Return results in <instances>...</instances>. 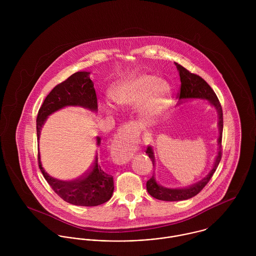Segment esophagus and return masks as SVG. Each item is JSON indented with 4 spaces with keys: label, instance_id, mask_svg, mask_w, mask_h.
Instances as JSON below:
<instances>
[{
    "label": "esophagus",
    "instance_id": "34e87169",
    "mask_svg": "<svg viewBox=\"0 0 256 256\" xmlns=\"http://www.w3.org/2000/svg\"><path fill=\"white\" fill-rule=\"evenodd\" d=\"M134 132V127L125 125L115 136L111 146V156L115 164H124L130 160L135 150Z\"/></svg>",
    "mask_w": 256,
    "mask_h": 256
}]
</instances>
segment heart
<instances>
[{
  "label": "heart",
  "instance_id": "obj_1",
  "mask_svg": "<svg viewBox=\"0 0 256 256\" xmlns=\"http://www.w3.org/2000/svg\"><path fill=\"white\" fill-rule=\"evenodd\" d=\"M170 96V86L164 80L152 74H137L120 82L111 90V98L121 108H134L142 102V112L154 116L164 110ZM106 113L113 108L110 104L104 106Z\"/></svg>",
  "mask_w": 256,
  "mask_h": 256
}]
</instances>
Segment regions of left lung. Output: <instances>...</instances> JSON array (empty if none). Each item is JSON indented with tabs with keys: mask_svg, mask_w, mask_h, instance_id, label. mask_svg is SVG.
<instances>
[{
	"mask_svg": "<svg viewBox=\"0 0 256 256\" xmlns=\"http://www.w3.org/2000/svg\"><path fill=\"white\" fill-rule=\"evenodd\" d=\"M176 66L178 71L180 72V92L178 94L180 102H182L184 100H192V98H200V100H206L210 104L211 106H213L217 110L218 113V128H219V138H218V152L213 164L212 170L209 172V174L202 178L200 182L194 183L190 186L183 187V188H168L164 187L156 182L154 174L146 182V190L150 196H152L156 199L162 200V201H182L189 198L194 197L197 195L209 180L213 176L214 172H216L220 160L222 158V110L220 104L219 100L212 90V88L199 76L195 74L190 73L188 70H186L182 65L174 63ZM146 154L148 158L152 160L154 168L156 166V158L154 156V148L152 146H148L146 148Z\"/></svg>",
	"mask_w": 256,
	"mask_h": 256,
	"instance_id": "8db88e82",
	"label": "left lung"
}]
</instances>
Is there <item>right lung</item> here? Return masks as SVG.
<instances>
[{"label":"right lung","instance_id":"obj_1","mask_svg":"<svg viewBox=\"0 0 256 256\" xmlns=\"http://www.w3.org/2000/svg\"><path fill=\"white\" fill-rule=\"evenodd\" d=\"M90 74L84 71L73 74L50 92L37 114V140L48 116L58 110L66 106H80L92 112L98 111L96 94ZM100 142V137H96L98 146ZM98 162L96 156L92 168L80 178L69 182L60 180L44 170L38 150L39 168L46 182L63 200L76 206H98L108 202L113 194V176L104 172Z\"/></svg>","mask_w":256,"mask_h":256}]
</instances>
